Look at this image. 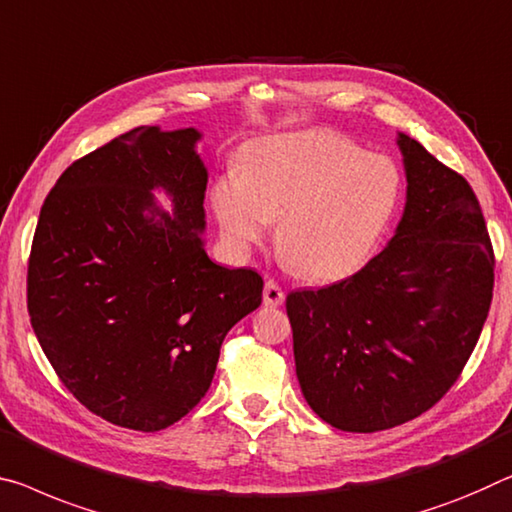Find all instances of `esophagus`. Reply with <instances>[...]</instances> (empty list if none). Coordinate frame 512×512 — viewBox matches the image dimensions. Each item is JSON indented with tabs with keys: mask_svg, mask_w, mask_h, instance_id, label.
<instances>
[{
	"mask_svg": "<svg viewBox=\"0 0 512 512\" xmlns=\"http://www.w3.org/2000/svg\"><path fill=\"white\" fill-rule=\"evenodd\" d=\"M286 300V293H283L277 281H267L263 288V304L265 306H281Z\"/></svg>",
	"mask_w": 512,
	"mask_h": 512,
	"instance_id": "obj_1",
	"label": "esophagus"
}]
</instances>
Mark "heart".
<instances>
[{"label":"heart","mask_w":512,"mask_h":512,"mask_svg":"<svg viewBox=\"0 0 512 512\" xmlns=\"http://www.w3.org/2000/svg\"><path fill=\"white\" fill-rule=\"evenodd\" d=\"M403 174L387 155L366 153L327 130L251 144L238 174L219 176L210 206L233 245L254 247L277 224L274 245L288 270L341 281L368 261L396 217Z\"/></svg>","instance_id":"b5f03b06"}]
</instances>
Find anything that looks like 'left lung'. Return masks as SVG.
Masks as SVG:
<instances>
[{
	"label": "left lung",
	"mask_w": 512,
	"mask_h": 512,
	"mask_svg": "<svg viewBox=\"0 0 512 512\" xmlns=\"http://www.w3.org/2000/svg\"><path fill=\"white\" fill-rule=\"evenodd\" d=\"M396 144L407 196L389 245L352 277L286 300L306 403L345 432L428 412L465 368L492 302L476 194L416 139L398 132Z\"/></svg>",
	"instance_id": "1"
}]
</instances>
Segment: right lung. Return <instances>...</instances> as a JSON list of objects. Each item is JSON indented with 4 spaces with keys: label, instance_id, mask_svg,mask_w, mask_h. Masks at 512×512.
<instances>
[{
    "label": "right lung",
    "instance_id": "1",
    "mask_svg": "<svg viewBox=\"0 0 512 512\" xmlns=\"http://www.w3.org/2000/svg\"><path fill=\"white\" fill-rule=\"evenodd\" d=\"M199 139L196 128L125 132L70 164L38 217L31 327L66 389L121 428L155 432L192 412L224 336L261 306V274L206 254Z\"/></svg>",
    "mask_w": 512,
    "mask_h": 512
}]
</instances>
